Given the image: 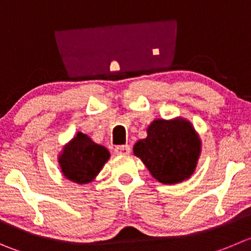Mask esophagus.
<instances>
[{
  "mask_svg": "<svg viewBox=\"0 0 251 251\" xmlns=\"http://www.w3.org/2000/svg\"><path fill=\"white\" fill-rule=\"evenodd\" d=\"M114 152L117 155H127L130 152V145H118V147L114 148Z\"/></svg>",
  "mask_w": 251,
  "mask_h": 251,
  "instance_id": "esophagus-1",
  "label": "esophagus"
}]
</instances>
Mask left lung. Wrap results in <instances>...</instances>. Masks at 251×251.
I'll return each instance as SVG.
<instances>
[{"mask_svg": "<svg viewBox=\"0 0 251 251\" xmlns=\"http://www.w3.org/2000/svg\"><path fill=\"white\" fill-rule=\"evenodd\" d=\"M133 151L159 182L177 183L195 171L201 142L185 119H155L148 127V137L138 140Z\"/></svg>", "mask_w": 251, "mask_h": 251, "instance_id": "left-lung-1", "label": "left lung"}]
</instances>
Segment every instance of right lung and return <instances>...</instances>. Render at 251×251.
I'll return each instance as SVG.
<instances>
[{"mask_svg":"<svg viewBox=\"0 0 251 251\" xmlns=\"http://www.w3.org/2000/svg\"><path fill=\"white\" fill-rule=\"evenodd\" d=\"M109 159V151L78 132L59 156L64 176L76 183L91 182Z\"/></svg>","mask_w":251,"mask_h":251,"instance_id":"right-lung-1","label":"right lung"}]
</instances>
